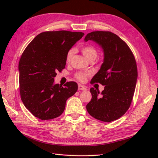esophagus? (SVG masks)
Returning a JSON list of instances; mask_svg holds the SVG:
<instances>
[{
    "label": "esophagus",
    "instance_id": "obj_1",
    "mask_svg": "<svg viewBox=\"0 0 158 158\" xmlns=\"http://www.w3.org/2000/svg\"><path fill=\"white\" fill-rule=\"evenodd\" d=\"M78 89H80V90H83V91H86V90H87V88H85V87L84 86V85L79 84V85H78Z\"/></svg>",
    "mask_w": 158,
    "mask_h": 158
}]
</instances>
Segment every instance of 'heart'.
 <instances>
[{
  "label": "heart",
  "instance_id": "heart-1",
  "mask_svg": "<svg viewBox=\"0 0 158 158\" xmlns=\"http://www.w3.org/2000/svg\"><path fill=\"white\" fill-rule=\"evenodd\" d=\"M82 51L85 58L89 61L94 60L98 56V51L92 45H86L83 47L82 48ZM74 53V51L73 49H70L67 52L66 56V60L67 63H69L71 60ZM89 75H90V73H89V72H88V73H77L75 74V77L81 82H84L86 80L87 76Z\"/></svg>",
  "mask_w": 158,
  "mask_h": 158
}]
</instances>
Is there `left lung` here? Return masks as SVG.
<instances>
[{
	"instance_id": "8db88e82",
	"label": "left lung",
	"mask_w": 158,
	"mask_h": 158,
	"mask_svg": "<svg viewBox=\"0 0 158 158\" xmlns=\"http://www.w3.org/2000/svg\"><path fill=\"white\" fill-rule=\"evenodd\" d=\"M92 40L101 46L104 52L101 68L91 84L105 85L102 92L90 89L92 98L87 104L88 113L98 120L111 122L119 118L130 107L138 77L135 56L126 43L111 31L88 33L84 41Z\"/></svg>"
}]
</instances>
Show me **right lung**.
<instances>
[{"mask_svg": "<svg viewBox=\"0 0 158 158\" xmlns=\"http://www.w3.org/2000/svg\"><path fill=\"white\" fill-rule=\"evenodd\" d=\"M84 35L65 30L42 32L23 52L18 64L20 96L35 117L49 120L59 117L66 100L77 92V83L66 82L63 87L54 84V78L64 69L67 52Z\"/></svg>", "mask_w": 158, "mask_h": 158, "instance_id": "1", "label": "right lung"}]
</instances>
